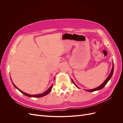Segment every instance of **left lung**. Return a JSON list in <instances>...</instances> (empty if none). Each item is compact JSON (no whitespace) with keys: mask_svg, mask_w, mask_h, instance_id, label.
I'll return each mask as SVG.
<instances>
[{"mask_svg":"<svg viewBox=\"0 0 123 123\" xmlns=\"http://www.w3.org/2000/svg\"><path fill=\"white\" fill-rule=\"evenodd\" d=\"M113 70H114V65H113V63L112 68V69H111V72H110V74H109V75L108 76V77L106 79V80H105V81H104V82L101 85H100L99 86H98V87H97V88H94V89H90V90H86L87 91H88V92H93V91H95L99 90H100V89H103L104 87H105V86L107 84V83H108V81L109 80L111 79V77H112L113 73ZM72 82L73 83V84L76 86V87H77V88H79V87H78L76 85V84H75V83H74L73 80H72Z\"/></svg>","mask_w":123,"mask_h":123,"instance_id":"obj_1","label":"left lung"}]
</instances>
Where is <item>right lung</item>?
<instances>
[{
    "instance_id": "add662e5",
    "label": "right lung",
    "mask_w": 123,
    "mask_h": 123,
    "mask_svg": "<svg viewBox=\"0 0 123 123\" xmlns=\"http://www.w3.org/2000/svg\"><path fill=\"white\" fill-rule=\"evenodd\" d=\"M11 81H12V80H11ZM12 83H13V82H12ZM13 85L14 86V87H15L16 89H17L18 90H19L20 92H21L23 94H24V95H25V96H28V97H30V98H31V97H33V98H40V97H43V96L46 95H47V94L49 93L50 92V91H51V89H52V86H53V84H52L51 86L49 89H48L46 91H45L44 93H43L38 94H35V95H31V94H27V93H25V92H24L23 91H22L21 90H20L19 89H18V88L13 83Z\"/></svg>"
}]
</instances>
